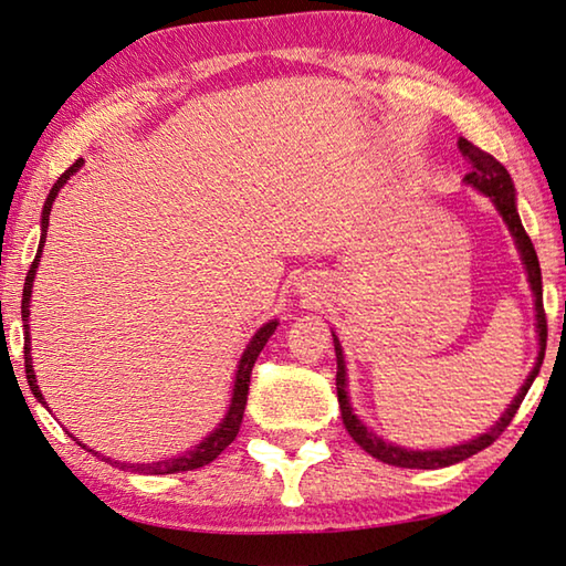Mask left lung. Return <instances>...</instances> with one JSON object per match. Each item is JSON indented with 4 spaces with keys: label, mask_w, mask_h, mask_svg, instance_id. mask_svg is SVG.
I'll return each instance as SVG.
<instances>
[{
    "label": "left lung",
    "mask_w": 566,
    "mask_h": 566,
    "mask_svg": "<svg viewBox=\"0 0 566 566\" xmlns=\"http://www.w3.org/2000/svg\"><path fill=\"white\" fill-rule=\"evenodd\" d=\"M460 154L468 158L472 171L464 176V184L472 186L474 191H480L490 198L497 208L502 221L507 223L510 233L514 238V245L522 255L524 271H527V281L534 295V318H537V340H539V350H537V363H534L532 373L527 375V380L520 388V392L514 395V400L510 402V408L502 412V418L492 424L488 432H482L480 438L468 440L462 444H452V448H440V450H410L402 448V444L388 442L375 434L368 424H363L358 415L353 412V405L348 398V373H345V358H343V345L338 340V335L333 333V345H335V360H338V375H335V385H338V402H340V415H343V424L345 430L350 432V438L360 444V448L373 454L375 460H380L385 464H395V468H408V470H438V468H450L454 462H462L478 454L480 450L490 448V444L500 438L504 428L512 422L514 412L520 410V405L524 400V395L532 388L534 378L539 375L542 360H544V350H547V315H544V303H542V271H539V261H537V251L530 241L527 231L520 221L517 213V196H514V184L512 176L507 174L497 158L490 156L488 151H482L474 144H470L468 138H460L458 142Z\"/></svg>",
    "instance_id": "obj_1"
}]
</instances>
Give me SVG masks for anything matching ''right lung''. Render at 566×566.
<instances>
[{"label": "right lung", "mask_w": 566, "mask_h": 566, "mask_svg": "<svg viewBox=\"0 0 566 566\" xmlns=\"http://www.w3.org/2000/svg\"><path fill=\"white\" fill-rule=\"evenodd\" d=\"M84 166V158H78L76 164H72L66 168V171L59 176V181L54 184L52 191H49L44 208H42V238H39V248H36V255H34V263L29 268L27 273V281H24V293H22V323H24V368H27V382L29 388H32L34 398L44 402V395L39 390L36 385V375H34V365H32V338H29V301H32V289H34V275H36V268H39V258H42V248L46 243V228H49V213H52V203L54 198L62 191L64 184L72 178L78 168ZM277 328V321H268L263 323L261 328L255 331V335L251 338V343L245 345V350L241 355V360H238V368H235V378H233V392H231V402H228V410L223 415V420L216 424V428L206 434V438L196 444L193 450H186L181 454H176V458H168V460H158V462H146V464H134V462H118L106 458V454H98L94 450L96 458H102L104 462L114 464L118 470H128V472H136V474H174V472H188V470H198L203 468V464L213 462L218 454H221L228 444L235 440L238 430H241V422H243V410H245V400H248V382H251V370H253V363L258 360V355H261L263 345L268 343V338L275 333ZM82 444V442H78ZM86 448V444H82Z\"/></svg>", "instance_id": "obj_1"}]
</instances>
